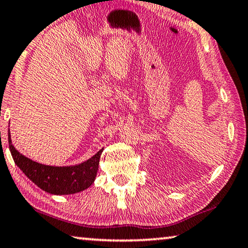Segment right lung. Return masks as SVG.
Returning a JSON list of instances; mask_svg holds the SVG:
<instances>
[{
  "label": "right lung",
  "mask_w": 248,
  "mask_h": 248,
  "mask_svg": "<svg viewBox=\"0 0 248 248\" xmlns=\"http://www.w3.org/2000/svg\"><path fill=\"white\" fill-rule=\"evenodd\" d=\"M9 146L16 165L34 184L54 195L82 192L94 183L103 148L90 159L74 166H49L32 161L15 150L9 131Z\"/></svg>",
  "instance_id": "obj_1"
}]
</instances>
